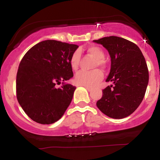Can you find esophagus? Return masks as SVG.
Masks as SVG:
<instances>
[{"mask_svg":"<svg viewBox=\"0 0 160 160\" xmlns=\"http://www.w3.org/2000/svg\"><path fill=\"white\" fill-rule=\"evenodd\" d=\"M85 88L87 89L88 91H91L92 90V88L91 87H88V86H85Z\"/></svg>","mask_w":160,"mask_h":160,"instance_id":"1","label":"esophagus"}]
</instances>
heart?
<instances>
[{
  "instance_id": "1",
  "label": "heart",
  "mask_w": 160,
  "mask_h": 160,
  "mask_svg": "<svg viewBox=\"0 0 160 160\" xmlns=\"http://www.w3.org/2000/svg\"><path fill=\"white\" fill-rule=\"evenodd\" d=\"M87 52L96 59L95 66L104 65V53L102 49L95 46H91L88 47ZM80 54L78 52H75L72 54L70 59V65L72 69L77 70L78 68L79 62H80ZM103 78V73L98 69L93 71H80L75 76V82L78 85L92 87L98 83Z\"/></svg>"
}]
</instances>
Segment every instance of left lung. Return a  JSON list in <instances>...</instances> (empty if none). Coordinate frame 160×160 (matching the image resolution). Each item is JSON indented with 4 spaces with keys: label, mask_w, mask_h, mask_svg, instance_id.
Returning <instances> with one entry per match:
<instances>
[{
    "label": "left lung",
    "mask_w": 160,
    "mask_h": 160,
    "mask_svg": "<svg viewBox=\"0 0 160 160\" xmlns=\"http://www.w3.org/2000/svg\"><path fill=\"white\" fill-rule=\"evenodd\" d=\"M107 49L111 65L97 107L113 119H122L133 113L144 98L149 80L148 65L139 47L129 40L116 36L93 40Z\"/></svg>",
    "instance_id": "left-lung-1"
}]
</instances>
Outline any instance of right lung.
I'll use <instances>...</instances> for the list:
<instances>
[{
  "mask_svg": "<svg viewBox=\"0 0 160 160\" xmlns=\"http://www.w3.org/2000/svg\"><path fill=\"white\" fill-rule=\"evenodd\" d=\"M78 48V45L47 40L23 56L16 75V97L32 120L54 123L68 108L76 87L64 81L74 76L70 59ZM61 82L62 86L57 88Z\"/></svg>",
  "mask_w": 160,
  "mask_h": 160,
  "instance_id": "right-lung-1",
  "label": "right lung"
}]
</instances>
